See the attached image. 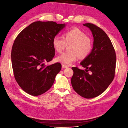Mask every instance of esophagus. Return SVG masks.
Masks as SVG:
<instances>
[{
	"label": "esophagus",
	"mask_w": 128,
	"mask_h": 128,
	"mask_svg": "<svg viewBox=\"0 0 128 128\" xmlns=\"http://www.w3.org/2000/svg\"><path fill=\"white\" fill-rule=\"evenodd\" d=\"M66 68H68V66H65V65H62V69Z\"/></svg>",
	"instance_id": "1"
}]
</instances>
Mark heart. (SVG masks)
Listing matches in <instances>:
<instances>
[{
	"label": "heart",
	"instance_id": "b5f03b06",
	"mask_svg": "<svg viewBox=\"0 0 128 128\" xmlns=\"http://www.w3.org/2000/svg\"><path fill=\"white\" fill-rule=\"evenodd\" d=\"M64 38L56 36L53 39V46L57 52L62 53L66 45L69 52L64 53L56 58V61L62 65L69 66L78 58H85L91 53L92 42L90 38L78 28H72L64 34Z\"/></svg>",
	"mask_w": 128,
	"mask_h": 128
}]
</instances>
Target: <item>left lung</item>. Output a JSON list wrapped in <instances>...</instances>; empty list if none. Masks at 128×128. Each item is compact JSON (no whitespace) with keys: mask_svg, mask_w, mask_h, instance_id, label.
<instances>
[{"mask_svg":"<svg viewBox=\"0 0 128 128\" xmlns=\"http://www.w3.org/2000/svg\"><path fill=\"white\" fill-rule=\"evenodd\" d=\"M83 25L92 32L94 47L91 53L80 63L85 70L72 68L74 74L71 82L80 96L92 98L102 94L113 80L116 54L110 38L102 29L91 23Z\"/></svg>","mask_w":128,"mask_h":128,"instance_id":"1","label":"left lung"}]
</instances>
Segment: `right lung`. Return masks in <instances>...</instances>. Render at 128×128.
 <instances>
[{
    "label": "right lung",
    "mask_w": 128,
    "mask_h": 128,
    "mask_svg": "<svg viewBox=\"0 0 128 128\" xmlns=\"http://www.w3.org/2000/svg\"><path fill=\"white\" fill-rule=\"evenodd\" d=\"M65 27L53 21H36L24 28L15 38L12 50V63L16 82L32 96L50 89L60 71L59 62L48 66L55 55L53 39Z\"/></svg>",
    "instance_id": "1"
}]
</instances>
